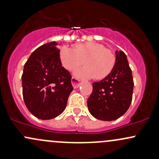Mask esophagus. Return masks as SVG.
Masks as SVG:
<instances>
[{
  "instance_id": "obj_1",
  "label": "esophagus",
  "mask_w": 159,
  "mask_h": 159,
  "mask_svg": "<svg viewBox=\"0 0 159 159\" xmlns=\"http://www.w3.org/2000/svg\"><path fill=\"white\" fill-rule=\"evenodd\" d=\"M71 83H72V86H73V88L74 89L78 88V87L80 86V84H81V83H80V80H77L76 78H75V77L72 78V80H71Z\"/></svg>"
}]
</instances>
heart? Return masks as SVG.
<instances>
[{
    "label": "heart",
    "instance_id": "obj_1",
    "mask_svg": "<svg viewBox=\"0 0 159 159\" xmlns=\"http://www.w3.org/2000/svg\"><path fill=\"white\" fill-rule=\"evenodd\" d=\"M60 58L64 67L69 71L84 62L86 66L75 70V76L80 79L93 77L98 80L108 76L116 62L114 52L97 42L77 44L73 49L63 47L60 52Z\"/></svg>",
    "mask_w": 159,
    "mask_h": 159
}]
</instances>
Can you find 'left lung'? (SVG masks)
Returning a JSON list of instances; mask_svg holds the SVG:
<instances>
[{
  "mask_svg": "<svg viewBox=\"0 0 159 159\" xmlns=\"http://www.w3.org/2000/svg\"><path fill=\"white\" fill-rule=\"evenodd\" d=\"M116 62L108 76L93 83L87 101L90 114L101 120H114L127 112L132 102L134 79L127 55L116 51Z\"/></svg>",
  "mask_w": 159,
  "mask_h": 159,
  "instance_id": "obj_1",
  "label": "left lung"
}]
</instances>
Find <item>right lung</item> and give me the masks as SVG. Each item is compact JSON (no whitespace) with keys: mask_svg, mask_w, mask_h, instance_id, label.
<instances>
[{"mask_svg":"<svg viewBox=\"0 0 159 159\" xmlns=\"http://www.w3.org/2000/svg\"><path fill=\"white\" fill-rule=\"evenodd\" d=\"M56 42L35 49L23 68V95L25 106L37 118L50 120L64 111L73 91L71 75L62 66Z\"/></svg>","mask_w":159,"mask_h":159,"instance_id":"1","label":"right lung"}]
</instances>
